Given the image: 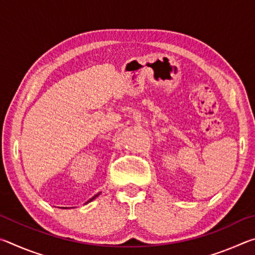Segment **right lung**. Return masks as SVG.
<instances>
[{"mask_svg": "<svg viewBox=\"0 0 255 255\" xmlns=\"http://www.w3.org/2000/svg\"><path fill=\"white\" fill-rule=\"evenodd\" d=\"M100 193H101V192H99V193H98V195H96V196H94V197H92V198H91V199H90V200H88V201H86L84 205H86V204H89V202H91L92 200H94V199H96V198H97V197H98L99 195H100Z\"/></svg>", "mask_w": 255, "mask_h": 255, "instance_id": "1", "label": "right lung"}]
</instances>
